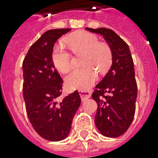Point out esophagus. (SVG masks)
<instances>
[{
  "label": "esophagus",
  "mask_w": 158,
  "mask_h": 158,
  "mask_svg": "<svg viewBox=\"0 0 158 158\" xmlns=\"http://www.w3.org/2000/svg\"><path fill=\"white\" fill-rule=\"evenodd\" d=\"M79 95H80V98L83 101L86 100V99L89 98L90 96H91V94L90 92L88 91V90H80L79 91Z\"/></svg>",
  "instance_id": "1"
}]
</instances>
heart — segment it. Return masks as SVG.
<instances>
[{
  "label": "heart",
  "instance_id": "heart-1",
  "mask_svg": "<svg viewBox=\"0 0 158 158\" xmlns=\"http://www.w3.org/2000/svg\"><path fill=\"white\" fill-rule=\"evenodd\" d=\"M66 43L74 53L85 54L83 62L85 67L72 70L65 78V84L70 89H88L97 79L96 71L91 67L104 73L110 67L112 59L110 47L106 43H99L96 36L88 32L72 34L66 38ZM52 60L56 69L61 73H66L71 67V56L61 44L55 46Z\"/></svg>",
  "mask_w": 158,
  "mask_h": 158
}]
</instances>
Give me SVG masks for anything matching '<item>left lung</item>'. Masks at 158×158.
Segmentation results:
<instances>
[{
  "label": "left lung",
  "instance_id": "8db88e82",
  "mask_svg": "<svg viewBox=\"0 0 158 158\" xmlns=\"http://www.w3.org/2000/svg\"><path fill=\"white\" fill-rule=\"evenodd\" d=\"M103 36L112 53V64L96 85L92 98L98 103L95 125L102 135L119 137L129 129L135 113L137 83L129 46L111 29L89 28Z\"/></svg>",
  "mask_w": 158,
  "mask_h": 158
}]
</instances>
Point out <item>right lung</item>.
I'll return each instance as SVG.
<instances>
[{"mask_svg": "<svg viewBox=\"0 0 158 158\" xmlns=\"http://www.w3.org/2000/svg\"><path fill=\"white\" fill-rule=\"evenodd\" d=\"M70 30L47 31L31 46L23 62V94L28 120L36 132L49 141H60L69 135L81 103L78 91L59 102L63 80L52 60L55 43Z\"/></svg>", "mask_w": 158, "mask_h": 158, "instance_id": "obj_1", "label": "right lung"}]
</instances>
